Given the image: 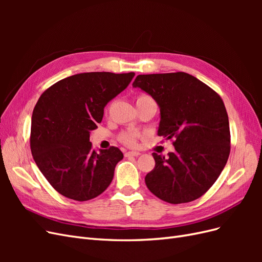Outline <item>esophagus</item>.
<instances>
[{"instance_id": "34e87169", "label": "esophagus", "mask_w": 262, "mask_h": 262, "mask_svg": "<svg viewBox=\"0 0 262 262\" xmlns=\"http://www.w3.org/2000/svg\"><path fill=\"white\" fill-rule=\"evenodd\" d=\"M124 155H125V157H131V156H139L140 153L139 152H126Z\"/></svg>"}]
</instances>
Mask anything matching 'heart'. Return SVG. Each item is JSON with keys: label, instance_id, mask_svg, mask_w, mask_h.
Wrapping results in <instances>:
<instances>
[{"label": "heart", "instance_id": "obj_1", "mask_svg": "<svg viewBox=\"0 0 262 262\" xmlns=\"http://www.w3.org/2000/svg\"><path fill=\"white\" fill-rule=\"evenodd\" d=\"M147 99H152V98H150L146 94H140L137 97V101L147 100ZM119 140H120L123 144L133 147V146H136L138 143V134L131 133V132H123L120 134V136H119Z\"/></svg>", "mask_w": 262, "mask_h": 262}]
</instances>
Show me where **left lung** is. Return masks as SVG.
I'll return each mask as SVG.
<instances>
[{"label":"left lung","instance_id":"obj_1","mask_svg":"<svg viewBox=\"0 0 262 262\" xmlns=\"http://www.w3.org/2000/svg\"><path fill=\"white\" fill-rule=\"evenodd\" d=\"M132 85L156 100L161 108L158 136L175 146L166 158L153 153L155 167L145 176L149 191L172 204L198 199L216 181L231 152L223 100L185 72L138 75Z\"/></svg>","mask_w":262,"mask_h":262}]
</instances>
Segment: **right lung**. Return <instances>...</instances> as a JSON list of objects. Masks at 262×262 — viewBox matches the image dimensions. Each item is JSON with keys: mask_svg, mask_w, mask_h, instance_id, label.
<instances>
[{"mask_svg": "<svg viewBox=\"0 0 262 262\" xmlns=\"http://www.w3.org/2000/svg\"><path fill=\"white\" fill-rule=\"evenodd\" d=\"M133 72H90L69 76L47 89L31 117L30 149L42 175L69 199L87 201L108 188L123 154L116 146L97 154L91 131L104 117L108 101L120 94Z\"/></svg>", "mask_w": 262, "mask_h": 262, "instance_id": "right-lung-1", "label": "right lung"}]
</instances>
